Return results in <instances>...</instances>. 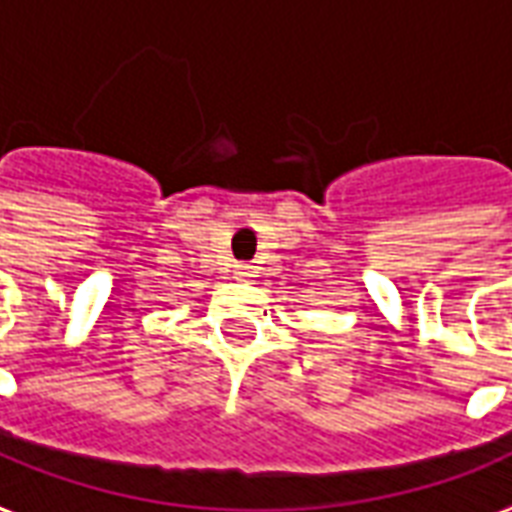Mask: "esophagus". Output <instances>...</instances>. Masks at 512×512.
Returning a JSON list of instances; mask_svg holds the SVG:
<instances>
[{"mask_svg": "<svg viewBox=\"0 0 512 512\" xmlns=\"http://www.w3.org/2000/svg\"><path fill=\"white\" fill-rule=\"evenodd\" d=\"M234 275H237V278H253V267H248V264H237Z\"/></svg>", "mask_w": 512, "mask_h": 512, "instance_id": "esophagus-1", "label": "esophagus"}]
</instances>
